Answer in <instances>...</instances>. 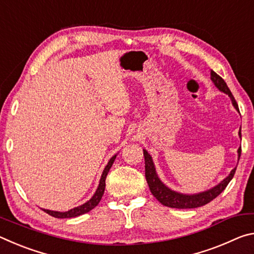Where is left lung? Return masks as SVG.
<instances>
[{
    "instance_id": "obj_1",
    "label": "left lung",
    "mask_w": 254,
    "mask_h": 254,
    "mask_svg": "<svg viewBox=\"0 0 254 254\" xmlns=\"http://www.w3.org/2000/svg\"><path fill=\"white\" fill-rule=\"evenodd\" d=\"M210 79H212L214 85L216 86L221 92L225 93L230 96L232 104H233L236 111H239L238 103H236L234 96L232 95L230 88L227 87L224 79H223L221 76H218L214 70H210ZM239 135L241 137V130L239 131ZM238 154H239V160H240L241 148H239L238 150ZM143 156H144V162H145V179H147L150 190H151L152 195L156 197V198L160 201L162 205L168 206V207H171V208H196V207H200V206L208 204L209 201H212L214 198H216V197L220 195L223 190H224L227 185H229V183L232 180V178H233L236 170V168H234L225 179H223L220 184L216 185V186L213 188L208 189V190L198 192V194H194V195H187V194H182V192L175 191L169 187H167L166 185L159 179L156 168H154L152 157L150 156L147 150L144 149H143Z\"/></svg>"
}]
</instances>
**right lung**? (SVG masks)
<instances>
[{
  "label": "right lung",
  "mask_w": 254,
  "mask_h": 254,
  "mask_svg": "<svg viewBox=\"0 0 254 254\" xmlns=\"http://www.w3.org/2000/svg\"><path fill=\"white\" fill-rule=\"evenodd\" d=\"M115 158H117V154L112 157L110 159V161L107 162L106 167L104 168V170H103L100 184H98V187L96 189L95 194L93 195L91 199L86 201L85 204L80 205V206H77V207H75V208H71V209L68 210V212H56V210H50V209H42V210H45L47 214H49V215H51V216H54L56 218H70V217L79 216V215H83L85 213H88L89 210H92L94 207H96L98 203H100V200L102 199L103 194H104L106 176H107V174H109V171L111 169L112 165H113Z\"/></svg>",
  "instance_id": "add662e5"
}]
</instances>
